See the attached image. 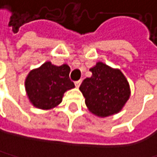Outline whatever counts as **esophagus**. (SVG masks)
<instances>
[{"instance_id": "obj_1", "label": "esophagus", "mask_w": 157, "mask_h": 157, "mask_svg": "<svg viewBox=\"0 0 157 157\" xmlns=\"http://www.w3.org/2000/svg\"><path fill=\"white\" fill-rule=\"evenodd\" d=\"M81 83H82V80H79V81H76L74 84H75V86L76 87H79L80 86V85H81Z\"/></svg>"}]
</instances>
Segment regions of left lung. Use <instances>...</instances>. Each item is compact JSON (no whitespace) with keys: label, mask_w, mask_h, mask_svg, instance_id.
<instances>
[{"label":"left lung","mask_w":157,"mask_h":157,"mask_svg":"<svg viewBox=\"0 0 157 157\" xmlns=\"http://www.w3.org/2000/svg\"><path fill=\"white\" fill-rule=\"evenodd\" d=\"M90 71L92 76L86 78L79 88L90 112L101 118L120 112L131 95L124 74L101 61Z\"/></svg>","instance_id":"8db88e82"}]
</instances>
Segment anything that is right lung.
Masks as SVG:
<instances>
[{
	"instance_id": "right-lung-1",
	"label": "right lung",
	"mask_w": 157,
	"mask_h": 157,
	"mask_svg": "<svg viewBox=\"0 0 157 157\" xmlns=\"http://www.w3.org/2000/svg\"><path fill=\"white\" fill-rule=\"evenodd\" d=\"M70 67L67 64L53 65L47 61L32 70L25 82V91L32 105L41 109H50L61 101L64 93L74 87L70 80Z\"/></svg>"
}]
</instances>
